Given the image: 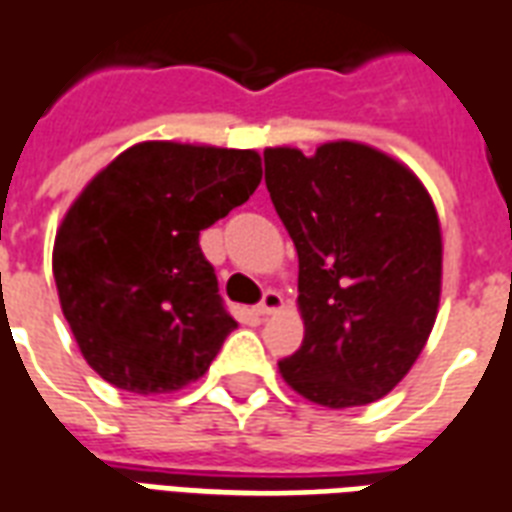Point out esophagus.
Returning <instances> with one entry per match:
<instances>
[{
	"mask_svg": "<svg viewBox=\"0 0 512 512\" xmlns=\"http://www.w3.org/2000/svg\"><path fill=\"white\" fill-rule=\"evenodd\" d=\"M282 307V293L280 291H266L263 293V299H260V305L255 307L260 316H271V313H277Z\"/></svg>",
	"mask_w": 512,
	"mask_h": 512,
	"instance_id": "1",
	"label": "esophagus"
}]
</instances>
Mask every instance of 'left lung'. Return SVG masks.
<instances>
[{"label":"left lung","mask_w":512,"mask_h":512,"mask_svg":"<svg viewBox=\"0 0 512 512\" xmlns=\"http://www.w3.org/2000/svg\"><path fill=\"white\" fill-rule=\"evenodd\" d=\"M266 188L299 255L305 341L280 371L316 405L393 391L430 338L441 299V227L410 169L355 141L266 149Z\"/></svg>","instance_id":"1"}]
</instances>
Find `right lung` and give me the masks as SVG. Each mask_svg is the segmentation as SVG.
<instances>
[{
  "label": "right lung",
  "instance_id": "1",
  "mask_svg": "<svg viewBox=\"0 0 512 512\" xmlns=\"http://www.w3.org/2000/svg\"><path fill=\"white\" fill-rule=\"evenodd\" d=\"M252 149L146 141L99 171L60 224V307L96 374L132 393L199 380L238 321L199 232L260 185Z\"/></svg>",
  "mask_w": 512,
  "mask_h": 512
}]
</instances>
